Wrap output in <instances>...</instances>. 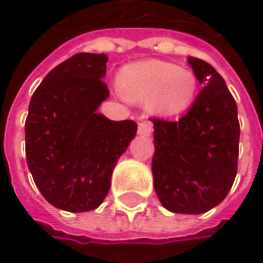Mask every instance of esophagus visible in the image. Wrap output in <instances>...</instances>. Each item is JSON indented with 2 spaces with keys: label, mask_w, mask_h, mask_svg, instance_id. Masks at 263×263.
<instances>
[{
  "label": "esophagus",
  "mask_w": 263,
  "mask_h": 263,
  "mask_svg": "<svg viewBox=\"0 0 263 263\" xmlns=\"http://www.w3.org/2000/svg\"><path fill=\"white\" fill-rule=\"evenodd\" d=\"M138 134L149 137L152 134V123L151 122H140L138 123Z\"/></svg>",
  "instance_id": "1"
}]
</instances>
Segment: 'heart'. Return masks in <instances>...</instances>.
<instances>
[{
    "label": "heart",
    "instance_id": "b5f03b06",
    "mask_svg": "<svg viewBox=\"0 0 263 263\" xmlns=\"http://www.w3.org/2000/svg\"><path fill=\"white\" fill-rule=\"evenodd\" d=\"M122 96L134 103H146L152 114L171 117L189 109L198 94L195 73L167 61L147 59L128 64L119 73Z\"/></svg>",
    "mask_w": 263,
    "mask_h": 263
}]
</instances>
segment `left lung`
<instances>
[{
    "label": "left lung",
    "mask_w": 263,
    "mask_h": 263,
    "mask_svg": "<svg viewBox=\"0 0 263 263\" xmlns=\"http://www.w3.org/2000/svg\"><path fill=\"white\" fill-rule=\"evenodd\" d=\"M204 86L178 122L152 119V175L157 196L174 213L199 215L229 195L237 172V106L224 79L198 58H189Z\"/></svg>",
    "instance_id": "left-lung-1"
}]
</instances>
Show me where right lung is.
<instances>
[{
  "instance_id": "1",
  "label": "right lung",
  "mask_w": 263,
  "mask_h": 263,
  "mask_svg": "<svg viewBox=\"0 0 263 263\" xmlns=\"http://www.w3.org/2000/svg\"><path fill=\"white\" fill-rule=\"evenodd\" d=\"M106 54L78 53L53 68L31 96L26 120L27 166L42 196L73 213L97 209L137 134L132 120L97 109L109 97Z\"/></svg>"
}]
</instances>
